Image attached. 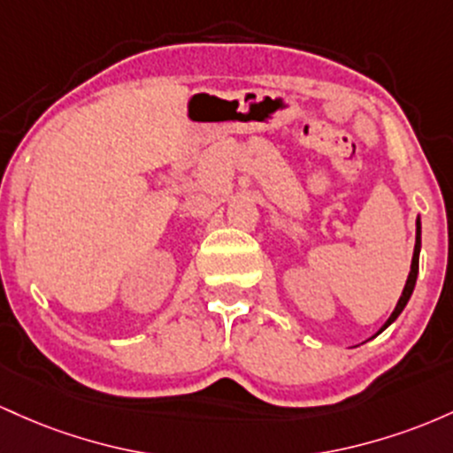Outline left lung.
<instances>
[{"mask_svg":"<svg viewBox=\"0 0 453 453\" xmlns=\"http://www.w3.org/2000/svg\"><path fill=\"white\" fill-rule=\"evenodd\" d=\"M415 226H418V228H415V250H413V258H411L409 278H406V284H404V288H403V295H400V299H398V303H395L394 312H391V317L388 319V321H385L383 327H380V332H383V329H388L389 325L394 323L395 319L400 317V312H403L406 303H409L411 295H413L415 282H418V273H419V250H421V220H419V216H418V222H415ZM380 332H379V334H380Z\"/></svg>","mask_w":453,"mask_h":453,"instance_id":"1","label":"left lung"}]
</instances>
